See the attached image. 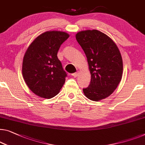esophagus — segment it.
Here are the masks:
<instances>
[{
	"label": "esophagus",
	"mask_w": 145,
	"mask_h": 145,
	"mask_svg": "<svg viewBox=\"0 0 145 145\" xmlns=\"http://www.w3.org/2000/svg\"><path fill=\"white\" fill-rule=\"evenodd\" d=\"M78 74H79L78 72H75V73H72V76L74 77H77V75H78Z\"/></svg>",
	"instance_id": "34e87169"
}]
</instances>
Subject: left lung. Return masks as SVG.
<instances>
[{
	"label": "left lung",
	"mask_w": 145,
	"mask_h": 145,
	"mask_svg": "<svg viewBox=\"0 0 145 145\" xmlns=\"http://www.w3.org/2000/svg\"><path fill=\"white\" fill-rule=\"evenodd\" d=\"M87 59L91 80L83 88L86 97L99 101L110 96L121 81L123 63L119 49L114 42L97 30L79 32L75 36Z\"/></svg>",
	"instance_id": "8db88e82"
}]
</instances>
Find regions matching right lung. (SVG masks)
Segmentation results:
<instances>
[{
	"mask_svg": "<svg viewBox=\"0 0 145 145\" xmlns=\"http://www.w3.org/2000/svg\"><path fill=\"white\" fill-rule=\"evenodd\" d=\"M69 36L64 32H45L26 51L22 66L23 78L31 91L41 98L55 96L65 83L67 73L57 53Z\"/></svg>",
	"mask_w": 145,
	"mask_h": 145,
	"instance_id": "obj_1",
	"label": "right lung"
}]
</instances>
